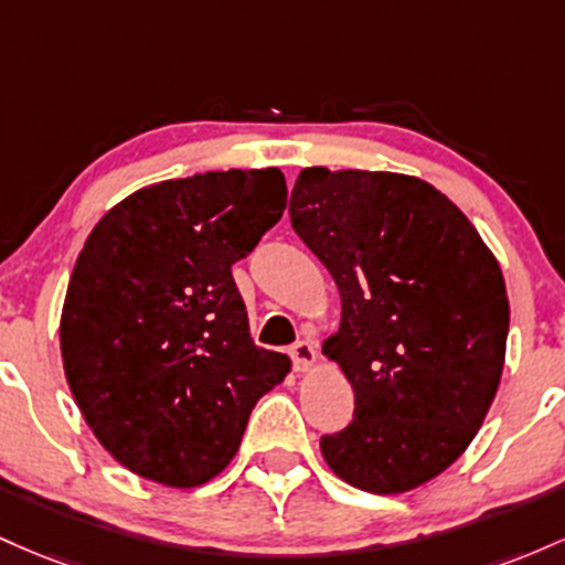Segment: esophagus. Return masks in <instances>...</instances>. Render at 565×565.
<instances>
[{"label": "esophagus", "instance_id": "34e87169", "mask_svg": "<svg viewBox=\"0 0 565 565\" xmlns=\"http://www.w3.org/2000/svg\"><path fill=\"white\" fill-rule=\"evenodd\" d=\"M315 358H317V350L312 341H296V344L290 347V360H294V367L299 373L309 371L315 363Z\"/></svg>", "mask_w": 565, "mask_h": 565}]
</instances>
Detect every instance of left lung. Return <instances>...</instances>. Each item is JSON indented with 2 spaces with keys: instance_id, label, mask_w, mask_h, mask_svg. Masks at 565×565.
Returning a JSON list of instances; mask_svg holds the SVG:
<instances>
[{
  "instance_id": "1",
  "label": "left lung",
  "mask_w": 565,
  "mask_h": 565,
  "mask_svg": "<svg viewBox=\"0 0 565 565\" xmlns=\"http://www.w3.org/2000/svg\"><path fill=\"white\" fill-rule=\"evenodd\" d=\"M288 213L341 294L322 352L350 379L354 416L320 437L328 467L371 493L427 483L465 454L499 390L510 301L497 258L414 175L303 168Z\"/></svg>"
}]
</instances>
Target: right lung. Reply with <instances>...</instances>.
<instances>
[{
  "label": "right lung",
  "instance_id": "1",
  "mask_svg": "<svg viewBox=\"0 0 565 565\" xmlns=\"http://www.w3.org/2000/svg\"><path fill=\"white\" fill-rule=\"evenodd\" d=\"M285 202L277 168L211 170L130 194L87 237L61 315L63 367L93 435L130 472L207 483L288 373L285 354L253 344L232 277Z\"/></svg>",
  "mask_w": 565,
  "mask_h": 565
}]
</instances>
